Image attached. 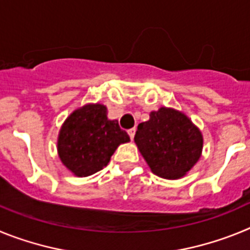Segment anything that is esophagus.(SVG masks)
Wrapping results in <instances>:
<instances>
[{"mask_svg":"<svg viewBox=\"0 0 250 250\" xmlns=\"http://www.w3.org/2000/svg\"><path fill=\"white\" fill-rule=\"evenodd\" d=\"M127 134H129V136H130V139H134V136H135V129H130V130H127Z\"/></svg>","mask_w":250,"mask_h":250,"instance_id":"1","label":"esophagus"}]
</instances>
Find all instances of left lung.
<instances>
[{"label": "left lung", "instance_id": "obj_1", "mask_svg": "<svg viewBox=\"0 0 250 250\" xmlns=\"http://www.w3.org/2000/svg\"><path fill=\"white\" fill-rule=\"evenodd\" d=\"M134 141L152 173L169 180L187 175L203 151L199 127L184 112L164 106L139 124Z\"/></svg>", "mask_w": 250, "mask_h": 250}]
</instances>
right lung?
I'll return each mask as SVG.
<instances>
[{"label":"right lung","instance_id":"obj_1","mask_svg":"<svg viewBox=\"0 0 250 250\" xmlns=\"http://www.w3.org/2000/svg\"><path fill=\"white\" fill-rule=\"evenodd\" d=\"M129 141L118 120L107 119L105 105L86 104L63 121L57 138V154L74 175L83 178L104 169L119 145Z\"/></svg>","mask_w":250,"mask_h":250}]
</instances>
